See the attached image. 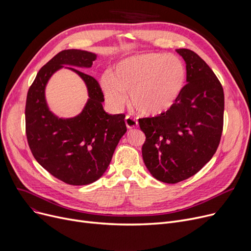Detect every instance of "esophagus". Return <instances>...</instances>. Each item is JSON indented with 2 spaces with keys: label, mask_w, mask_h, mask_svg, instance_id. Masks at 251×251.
Wrapping results in <instances>:
<instances>
[{
  "label": "esophagus",
  "mask_w": 251,
  "mask_h": 251,
  "mask_svg": "<svg viewBox=\"0 0 251 251\" xmlns=\"http://www.w3.org/2000/svg\"><path fill=\"white\" fill-rule=\"evenodd\" d=\"M125 124H126V127L128 129H134V128H136L138 126V123H137V121L135 120V119L131 118L129 116H127L125 118Z\"/></svg>",
  "instance_id": "1"
}]
</instances>
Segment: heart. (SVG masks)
Wrapping results in <instances>:
<instances>
[{
  "instance_id": "obj_1",
  "label": "heart",
  "mask_w": 251,
  "mask_h": 251,
  "mask_svg": "<svg viewBox=\"0 0 251 251\" xmlns=\"http://www.w3.org/2000/svg\"><path fill=\"white\" fill-rule=\"evenodd\" d=\"M187 83V67L177 56L146 52L128 57L116 66L114 74L100 79L111 107L122 110L128 102L138 114L155 117L169 112L179 100Z\"/></svg>"
}]
</instances>
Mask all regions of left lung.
Masks as SVG:
<instances>
[{"label": "left lung", "mask_w": 251, "mask_h": 251, "mask_svg": "<svg viewBox=\"0 0 251 251\" xmlns=\"http://www.w3.org/2000/svg\"><path fill=\"white\" fill-rule=\"evenodd\" d=\"M187 67V84L169 112L139 119L146 134L142 157L156 180L175 184L212 159L222 136L224 90L208 65L193 50H176Z\"/></svg>", "instance_id": "8db88e82"}]
</instances>
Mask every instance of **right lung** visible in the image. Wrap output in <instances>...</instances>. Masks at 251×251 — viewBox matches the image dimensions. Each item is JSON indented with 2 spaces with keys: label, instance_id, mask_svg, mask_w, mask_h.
Returning <instances> with one entry per match:
<instances>
[{
  "label": "right lung",
  "instance_id": "obj_1",
  "mask_svg": "<svg viewBox=\"0 0 251 251\" xmlns=\"http://www.w3.org/2000/svg\"><path fill=\"white\" fill-rule=\"evenodd\" d=\"M97 57L95 52L82 50L58 52L38 71L26 99V136L34 159L50 174L70 185H87L99 180L127 131L124 114L111 115L103 110L99 82L76 69L90 68ZM62 68L76 73L88 88L85 108L72 118L55 115L45 100L49 78Z\"/></svg>",
  "mask_w": 251,
  "mask_h": 251
}]
</instances>
